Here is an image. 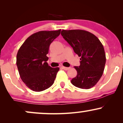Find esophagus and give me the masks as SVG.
I'll list each match as a JSON object with an SVG mask.
<instances>
[{"label":"esophagus","instance_id":"34e87169","mask_svg":"<svg viewBox=\"0 0 123 123\" xmlns=\"http://www.w3.org/2000/svg\"><path fill=\"white\" fill-rule=\"evenodd\" d=\"M62 68L63 69H64L65 70H69L70 69V68H68V67H65V66H62Z\"/></svg>","mask_w":123,"mask_h":123}]
</instances>
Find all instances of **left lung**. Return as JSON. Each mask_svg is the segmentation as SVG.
I'll list each match as a JSON object with an SVG mask.
<instances>
[{
	"instance_id": "left-lung-1",
	"label": "left lung",
	"mask_w": 123,
	"mask_h": 123,
	"mask_svg": "<svg viewBox=\"0 0 123 123\" xmlns=\"http://www.w3.org/2000/svg\"><path fill=\"white\" fill-rule=\"evenodd\" d=\"M61 35L80 57V65L74 66L77 76L72 84L82 89L92 88L98 83L104 72L106 55L98 38L88 31L74 29L62 30Z\"/></svg>"
}]
</instances>
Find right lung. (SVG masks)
I'll use <instances>...</instances> for the list:
<instances>
[{
	"label": "right lung",
	"mask_w": 123,
	"mask_h": 123,
	"mask_svg": "<svg viewBox=\"0 0 123 123\" xmlns=\"http://www.w3.org/2000/svg\"><path fill=\"white\" fill-rule=\"evenodd\" d=\"M61 33L58 31H43L33 33L22 44L17 54L19 76L29 88L40 92L53 84L59 68L48 65L49 47Z\"/></svg>",
	"instance_id": "right-lung-1"
}]
</instances>
